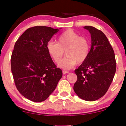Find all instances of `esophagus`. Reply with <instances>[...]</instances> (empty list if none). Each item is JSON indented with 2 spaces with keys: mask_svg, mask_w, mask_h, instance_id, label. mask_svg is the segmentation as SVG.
I'll return each mask as SVG.
<instances>
[{
  "mask_svg": "<svg viewBox=\"0 0 126 126\" xmlns=\"http://www.w3.org/2000/svg\"><path fill=\"white\" fill-rule=\"evenodd\" d=\"M63 75H65V74L68 73H69V72H68V71H66V70H63Z\"/></svg>",
  "mask_w": 126,
  "mask_h": 126,
  "instance_id": "esophagus-1",
  "label": "esophagus"
}]
</instances>
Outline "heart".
Returning a JSON list of instances; mask_svg holds the SVG:
<instances>
[{"instance_id":"b5f03b06","label":"heart","mask_w":126,"mask_h":126,"mask_svg":"<svg viewBox=\"0 0 126 126\" xmlns=\"http://www.w3.org/2000/svg\"><path fill=\"white\" fill-rule=\"evenodd\" d=\"M91 41L88 38L81 37L75 31L69 29L63 32L57 39V43L49 42L46 45L48 54L53 61L60 63L62 58L65 57L60 63L65 69H69L76 64L84 63L90 54Z\"/></svg>"}]
</instances>
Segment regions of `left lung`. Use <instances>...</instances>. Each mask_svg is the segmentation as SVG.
<instances>
[{
	"instance_id": "left-lung-1",
	"label": "left lung",
	"mask_w": 126,
	"mask_h": 126,
	"mask_svg": "<svg viewBox=\"0 0 126 126\" xmlns=\"http://www.w3.org/2000/svg\"><path fill=\"white\" fill-rule=\"evenodd\" d=\"M90 32L91 48L86 61L75 70L77 80L73 86L81 99L92 101L107 92L116 72L114 51L101 31L92 26H84Z\"/></svg>"
}]
</instances>
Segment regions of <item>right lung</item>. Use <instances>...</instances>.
<instances>
[{
	"label": "right lung",
	"mask_w": 126,
	"mask_h": 126,
	"mask_svg": "<svg viewBox=\"0 0 126 126\" xmlns=\"http://www.w3.org/2000/svg\"><path fill=\"white\" fill-rule=\"evenodd\" d=\"M58 31L41 26L30 27L15 44L11 58L14 80L20 94L31 101L47 99L63 76L61 69L54 64L46 49Z\"/></svg>",
	"instance_id": "add662e5"
}]
</instances>
